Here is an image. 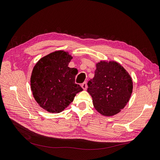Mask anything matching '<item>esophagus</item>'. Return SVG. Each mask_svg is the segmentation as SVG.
Returning <instances> with one entry per match:
<instances>
[{"label":"esophagus","mask_w":160,"mask_h":160,"mask_svg":"<svg viewBox=\"0 0 160 160\" xmlns=\"http://www.w3.org/2000/svg\"><path fill=\"white\" fill-rule=\"evenodd\" d=\"M81 87L83 88V89L84 90H86L87 89V83L86 82H84V83H82V84H81Z\"/></svg>","instance_id":"1"}]
</instances>
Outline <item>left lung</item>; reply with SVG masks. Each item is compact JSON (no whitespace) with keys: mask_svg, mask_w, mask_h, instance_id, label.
Wrapping results in <instances>:
<instances>
[{"mask_svg":"<svg viewBox=\"0 0 160 160\" xmlns=\"http://www.w3.org/2000/svg\"><path fill=\"white\" fill-rule=\"evenodd\" d=\"M88 86L95 108L105 116L119 113L126 106L133 92L130 74L115 61L96 63L95 76Z\"/></svg>","mask_w":160,"mask_h":160,"instance_id":"left-lung-1","label":"left lung"}]
</instances>
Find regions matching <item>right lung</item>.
Here are the masks:
<instances>
[{
	"label": "right lung",
	"mask_w": 160,
	"mask_h": 160,
	"mask_svg": "<svg viewBox=\"0 0 160 160\" xmlns=\"http://www.w3.org/2000/svg\"><path fill=\"white\" fill-rule=\"evenodd\" d=\"M72 56L58 50L40 59L33 67L31 89L38 105L50 113L67 108L83 89L75 84L74 68L68 67Z\"/></svg>",
	"instance_id": "1"
}]
</instances>
